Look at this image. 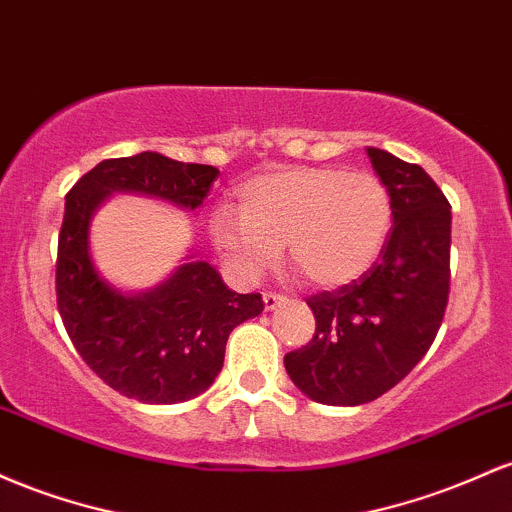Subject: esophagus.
<instances>
[{
  "mask_svg": "<svg viewBox=\"0 0 512 512\" xmlns=\"http://www.w3.org/2000/svg\"><path fill=\"white\" fill-rule=\"evenodd\" d=\"M283 302H285L283 295H275V292H263V307H266V312H273V309H278Z\"/></svg>",
  "mask_w": 512,
  "mask_h": 512,
  "instance_id": "esophagus-1",
  "label": "esophagus"
}]
</instances>
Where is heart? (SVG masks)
<instances>
[{
  "instance_id": "obj_1",
  "label": "heart",
  "mask_w": 512,
  "mask_h": 512,
  "mask_svg": "<svg viewBox=\"0 0 512 512\" xmlns=\"http://www.w3.org/2000/svg\"><path fill=\"white\" fill-rule=\"evenodd\" d=\"M241 208L220 205L210 229L217 249L244 278H258L283 254L317 287H341L372 268L392 232L387 186L367 171L290 166L244 183Z\"/></svg>"
}]
</instances>
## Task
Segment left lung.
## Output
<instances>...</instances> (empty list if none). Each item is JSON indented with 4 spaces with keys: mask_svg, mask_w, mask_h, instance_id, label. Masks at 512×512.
<instances>
[{
    "mask_svg": "<svg viewBox=\"0 0 512 512\" xmlns=\"http://www.w3.org/2000/svg\"><path fill=\"white\" fill-rule=\"evenodd\" d=\"M392 195L394 227L380 258L350 285L309 297L314 338L285 355L302 394L360 406L399 384L433 346L450 295V203L418 164L367 147Z\"/></svg>",
    "mask_w": 512,
    "mask_h": 512,
    "instance_id": "8db88e82",
    "label": "left lung"
}]
</instances>
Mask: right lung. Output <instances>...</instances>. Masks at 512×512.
Wrapping results in <instances>:
<instances>
[{
	"instance_id": "obj_1",
	"label": "right lung",
	"mask_w": 512,
	"mask_h": 512,
	"mask_svg": "<svg viewBox=\"0 0 512 512\" xmlns=\"http://www.w3.org/2000/svg\"><path fill=\"white\" fill-rule=\"evenodd\" d=\"M220 171L159 152L106 159L72 186L57 241V309L84 363L108 387L142 404H179L220 375L234 326L263 312L261 295H237L208 261L183 258L142 292L120 290L96 268L89 229L113 193L198 210Z\"/></svg>"
}]
</instances>
